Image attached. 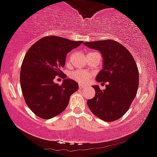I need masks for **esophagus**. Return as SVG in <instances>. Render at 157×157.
I'll return each instance as SVG.
<instances>
[{"mask_svg":"<svg viewBox=\"0 0 157 157\" xmlns=\"http://www.w3.org/2000/svg\"><path fill=\"white\" fill-rule=\"evenodd\" d=\"M85 87H86V86L82 85V84H81V83H79V89H84Z\"/></svg>","mask_w":157,"mask_h":157,"instance_id":"34e87169","label":"esophagus"}]
</instances>
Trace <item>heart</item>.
I'll list each match as a JSON object with an SVG mask.
<instances>
[{
  "label": "heart",
  "instance_id": "1",
  "mask_svg": "<svg viewBox=\"0 0 157 157\" xmlns=\"http://www.w3.org/2000/svg\"><path fill=\"white\" fill-rule=\"evenodd\" d=\"M73 55V52L68 53V55L67 56V63H70ZM70 76L73 80H76V81L81 82V83H86L89 80V79L92 77V74L86 70H76L75 71L71 72Z\"/></svg>",
  "mask_w": 157,
  "mask_h": 157
}]
</instances>
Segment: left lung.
<instances>
[{
    "instance_id": "8db88e82",
    "label": "left lung",
    "mask_w": 157,
    "mask_h": 157,
    "mask_svg": "<svg viewBox=\"0 0 157 157\" xmlns=\"http://www.w3.org/2000/svg\"><path fill=\"white\" fill-rule=\"evenodd\" d=\"M83 44L101 53L103 69L96 80L107 82L104 90L92 86L95 95L88 100V106L101 120L111 122L119 119L129 109L139 88V70L135 59L126 48L112 39Z\"/></svg>"
}]
</instances>
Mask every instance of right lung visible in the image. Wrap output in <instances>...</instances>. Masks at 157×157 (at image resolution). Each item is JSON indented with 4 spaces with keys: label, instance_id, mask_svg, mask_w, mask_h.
<instances>
[{
    "label": "right lung",
    "instance_id": "1",
    "mask_svg": "<svg viewBox=\"0 0 157 157\" xmlns=\"http://www.w3.org/2000/svg\"><path fill=\"white\" fill-rule=\"evenodd\" d=\"M82 42L50 36L37 41L25 54L20 72L21 88L26 104L39 118L50 119L60 114L71 95L78 90L77 82L65 78L61 68L67 53ZM56 75L64 79L62 85L53 82Z\"/></svg>",
    "mask_w": 157,
    "mask_h": 157
}]
</instances>
